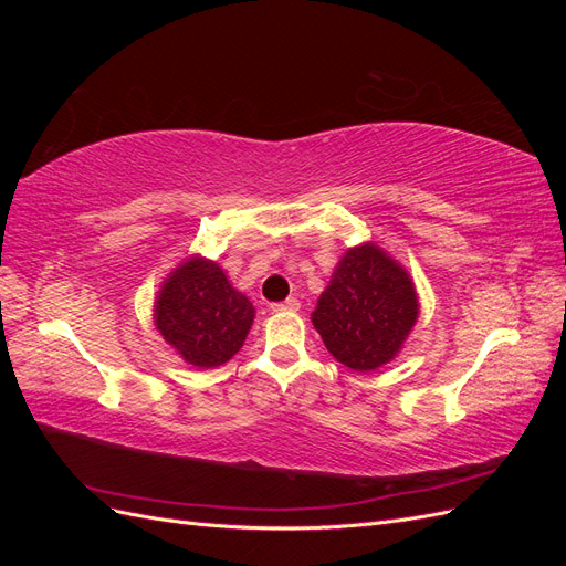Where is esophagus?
Returning <instances> with one entry per match:
<instances>
[{
	"instance_id": "34e87169",
	"label": "esophagus",
	"mask_w": 566,
	"mask_h": 566,
	"mask_svg": "<svg viewBox=\"0 0 566 566\" xmlns=\"http://www.w3.org/2000/svg\"><path fill=\"white\" fill-rule=\"evenodd\" d=\"M271 312H300V300H295V297H287L285 302L271 304Z\"/></svg>"
}]
</instances>
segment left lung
<instances>
[{"mask_svg":"<svg viewBox=\"0 0 566 566\" xmlns=\"http://www.w3.org/2000/svg\"><path fill=\"white\" fill-rule=\"evenodd\" d=\"M418 314L410 273L380 245L361 243L339 256L312 323L339 364L370 373L399 356Z\"/></svg>","mask_w":566,"mask_h":566,"instance_id":"obj_1","label":"left lung"}]
</instances>
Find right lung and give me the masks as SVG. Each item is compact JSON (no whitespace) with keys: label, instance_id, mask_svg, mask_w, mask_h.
Wrapping results in <instances>:
<instances>
[{"label":"right lung","instance_id":"add662e5","mask_svg":"<svg viewBox=\"0 0 566 566\" xmlns=\"http://www.w3.org/2000/svg\"><path fill=\"white\" fill-rule=\"evenodd\" d=\"M252 321V302L202 254L169 271L153 302V323L163 339L200 370L227 364L243 347Z\"/></svg>","mask_w":566,"mask_h":566}]
</instances>
